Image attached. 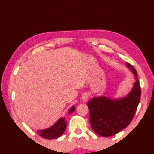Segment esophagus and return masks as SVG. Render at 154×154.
I'll use <instances>...</instances> for the list:
<instances>
[{
	"mask_svg": "<svg viewBox=\"0 0 154 154\" xmlns=\"http://www.w3.org/2000/svg\"><path fill=\"white\" fill-rule=\"evenodd\" d=\"M89 94H87V93H84L82 95V97H81V99H82L83 101H87V99L89 98Z\"/></svg>",
	"mask_w": 154,
	"mask_h": 154,
	"instance_id": "obj_1",
	"label": "esophagus"
}]
</instances>
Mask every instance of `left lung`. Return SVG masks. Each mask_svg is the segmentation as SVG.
<instances>
[{
    "instance_id": "1",
    "label": "left lung",
    "mask_w": 154,
    "mask_h": 154,
    "mask_svg": "<svg viewBox=\"0 0 154 154\" xmlns=\"http://www.w3.org/2000/svg\"><path fill=\"white\" fill-rule=\"evenodd\" d=\"M134 75L135 82L127 96L110 99L105 96L93 97L87 103L89 122L93 130L103 137L118 133L130 123L135 113L141 97V87L135 68L126 63Z\"/></svg>"
}]
</instances>
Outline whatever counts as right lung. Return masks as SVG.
<instances>
[{
	"instance_id": "add662e5",
	"label": "right lung",
	"mask_w": 154,
	"mask_h": 154,
	"mask_svg": "<svg viewBox=\"0 0 154 154\" xmlns=\"http://www.w3.org/2000/svg\"><path fill=\"white\" fill-rule=\"evenodd\" d=\"M75 109V107L73 106L69 110V113L71 114L73 112ZM67 120L65 117H61L58 119L55 124L51 126L49 128L37 130V132L38 135L42 137L45 139L51 140L55 139L61 136L64 133L66 128H67Z\"/></svg>"
}]
</instances>
